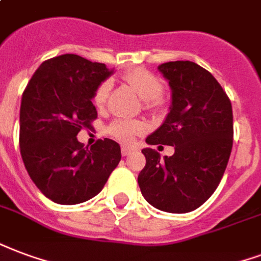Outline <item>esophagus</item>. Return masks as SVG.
<instances>
[{"instance_id":"esophagus-1","label":"esophagus","mask_w":261,"mask_h":261,"mask_svg":"<svg viewBox=\"0 0 261 261\" xmlns=\"http://www.w3.org/2000/svg\"><path fill=\"white\" fill-rule=\"evenodd\" d=\"M133 148H130V146H125V145H123L121 146V155L123 156H128V155H131V152H133Z\"/></svg>"}]
</instances>
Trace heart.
<instances>
[{"label":"heart","instance_id":"b5f03b06","mask_svg":"<svg viewBox=\"0 0 261 261\" xmlns=\"http://www.w3.org/2000/svg\"><path fill=\"white\" fill-rule=\"evenodd\" d=\"M123 79L127 82V84H130L131 88L144 101H146V105H155L156 98L159 96V94L162 92V88H163L158 77L153 76L150 71L138 67V69H133V70L127 71L123 76ZM109 88H111V84L108 82L102 83L101 86L98 87L95 96H94L95 105L102 106L105 103ZM144 130H145V125L142 124L141 121L136 120H117L109 128L112 136L121 141V142H131L137 134H140Z\"/></svg>","mask_w":261,"mask_h":261}]
</instances>
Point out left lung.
<instances>
[{
  "label": "left lung",
  "mask_w": 261,
  "mask_h": 261,
  "mask_svg": "<svg viewBox=\"0 0 261 261\" xmlns=\"http://www.w3.org/2000/svg\"><path fill=\"white\" fill-rule=\"evenodd\" d=\"M169 82V113L148 145L174 146L160 156L144 148L138 185L146 202L167 213H188L209 199L223 178L232 149V106L212 73L190 61L158 66Z\"/></svg>",
  "instance_id": "obj_1"
}]
</instances>
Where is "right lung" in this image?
I'll use <instances>...</instances> for the list:
<instances>
[{"mask_svg": "<svg viewBox=\"0 0 261 261\" xmlns=\"http://www.w3.org/2000/svg\"><path fill=\"white\" fill-rule=\"evenodd\" d=\"M112 73L103 63L65 54L42 62L23 92L20 155L33 182L55 203L94 198L120 162V145L113 140L91 148L77 140L96 119L92 99Z\"/></svg>", "mask_w": 261, "mask_h": 261, "instance_id": "right-lung-1", "label": "right lung"}]
</instances>
